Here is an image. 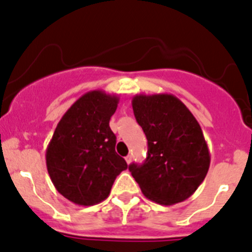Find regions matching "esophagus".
<instances>
[{
    "label": "esophagus",
    "instance_id": "1",
    "mask_svg": "<svg viewBox=\"0 0 252 252\" xmlns=\"http://www.w3.org/2000/svg\"><path fill=\"white\" fill-rule=\"evenodd\" d=\"M126 163H128V165H129V163H130L131 161H133V156L128 155V156H126Z\"/></svg>",
    "mask_w": 252,
    "mask_h": 252
}]
</instances>
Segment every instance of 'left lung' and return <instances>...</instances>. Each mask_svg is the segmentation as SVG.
<instances>
[{
  "label": "left lung",
  "instance_id": "obj_1",
  "mask_svg": "<svg viewBox=\"0 0 252 252\" xmlns=\"http://www.w3.org/2000/svg\"><path fill=\"white\" fill-rule=\"evenodd\" d=\"M134 116L148 139L144 163L129 165L144 196L172 206L186 201L203 182L211 154L201 126L191 111L168 94H136Z\"/></svg>",
  "mask_w": 252,
  "mask_h": 252
}]
</instances>
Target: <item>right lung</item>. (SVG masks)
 I'll return each instance as SVG.
<instances>
[{"instance_id": "1", "label": "right lung", "mask_w": 252, "mask_h": 252, "mask_svg": "<svg viewBox=\"0 0 252 252\" xmlns=\"http://www.w3.org/2000/svg\"><path fill=\"white\" fill-rule=\"evenodd\" d=\"M119 97L101 90L82 94L63 116L46 148L48 173L56 191L79 206L101 203L128 167L116 153L109 119Z\"/></svg>"}]
</instances>
